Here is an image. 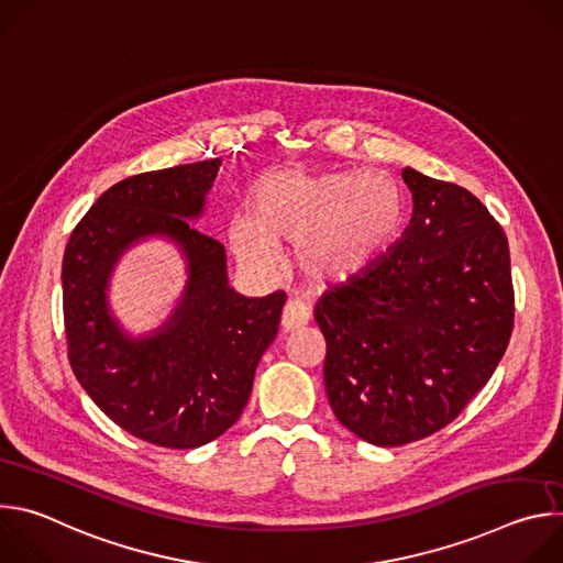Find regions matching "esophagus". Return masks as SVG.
Returning <instances> with one entry per match:
<instances>
[{"instance_id": "esophagus-1", "label": "esophagus", "mask_w": 563, "mask_h": 563, "mask_svg": "<svg viewBox=\"0 0 563 563\" xmlns=\"http://www.w3.org/2000/svg\"><path fill=\"white\" fill-rule=\"evenodd\" d=\"M309 323V307L302 300H287L283 309V330L294 332Z\"/></svg>"}]
</instances>
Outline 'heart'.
<instances>
[{"instance_id":"b5f03b06","label":"heart","mask_w":563,"mask_h":563,"mask_svg":"<svg viewBox=\"0 0 563 563\" xmlns=\"http://www.w3.org/2000/svg\"><path fill=\"white\" fill-rule=\"evenodd\" d=\"M404 216V191L385 174L276 172L256 185L254 213L231 216L229 243L256 272L280 265V245H300L302 269L318 283L339 285L383 258Z\"/></svg>"}]
</instances>
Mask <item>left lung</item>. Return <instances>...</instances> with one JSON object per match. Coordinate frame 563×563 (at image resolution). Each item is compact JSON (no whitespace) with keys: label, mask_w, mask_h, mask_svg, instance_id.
Listing matches in <instances>:
<instances>
[{"label":"left lung","mask_w":563,"mask_h":563,"mask_svg":"<svg viewBox=\"0 0 563 563\" xmlns=\"http://www.w3.org/2000/svg\"><path fill=\"white\" fill-rule=\"evenodd\" d=\"M400 176L415 200L400 243L313 311L336 419L385 448L452 423L495 374L515 328L501 224L459 185Z\"/></svg>","instance_id":"8db88e82"}]
</instances>
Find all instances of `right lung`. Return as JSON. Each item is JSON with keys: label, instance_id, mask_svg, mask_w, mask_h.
Masks as SVG:
<instances>
[{"label": "right lung", "instance_id": "add662e5", "mask_svg": "<svg viewBox=\"0 0 563 563\" xmlns=\"http://www.w3.org/2000/svg\"><path fill=\"white\" fill-rule=\"evenodd\" d=\"M220 159L131 176L79 220L62 263L68 363L96 406L129 434L172 450L200 448L243 415L261 356L280 325L285 291L263 298L227 285L224 247L187 218L202 213ZM184 247L190 283L170 323L131 340L108 313L106 283L144 234Z\"/></svg>", "mask_w": 563, "mask_h": 563}]
</instances>
